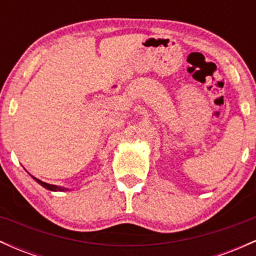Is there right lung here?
<instances>
[{"label":"right lung","instance_id":"add662e5","mask_svg":"<svg viewBox=\"0 0 256 256\" xmlns=\"http://www.w3.org/2000/svg\"><path fill=\"white\" fill-rule=\"evenodd\" d=\"M34 179L37 182L38 184H40L43 188H46V189L50 190V192H64V190H68V189H66V188H61V186H56V185L44 183V182L40 180V179H37V178H34Z\"/></svg>","mask_w":256,"mask_h":256}]
</instances>
